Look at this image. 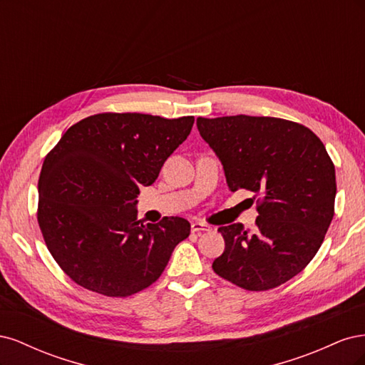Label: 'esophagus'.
<instances>
[{
  "mask_svg": "<svg viewBox=\"0 0 365 365\" xmlns=\"http://www.w3.org/2000/svg\"><path fill=\"white\" fill-rule=\"evenodd\" d=\"M210 230V225L204 224V222H193L192 224V231H195V233H201V231H208Z\"/></svg>",
  "mask_w": 365,
  "mask_h": 365,
  "instance_id": "1",
  "label": "esophagus"
}]
</instances>
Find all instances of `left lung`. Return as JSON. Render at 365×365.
Returning <instances> with one entry per match:
<instances>
[{
  "label": "left lung",
  "instance_id": "left-lung-1",
  "mask_svg": "<svg viewBox=\"0 0 365 365\" xmlns=\"http://www.w3.org/2000/svg\"><path fill=\"white\" fill-rule=\"evenodd\" d=\"M196 125L228 189L250 190L260 202L254 230L239 222L217 230L225 250L215 272L248 291L291 280L314 259L334 217L335 168L322 140L275 117H200Z\"/></svg>",
  "mask_w": 365,
  "mask_h": 365
}]
</instances>
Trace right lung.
<instances>
[{"instance_id": "1", "label": "right lung", "mask_w": 365, "mask_h": 365, "mask_svg": "<svg viewBox=\"0 0 365 365\" xmlns=\"http://www.w3.org/2000/svg\"><path fill=\"white\" fill-rule=\"evenodd\" d=\"M195 118L96 114L73 125L46 157L38 222L63 272L83 288L128 297L157 282L189 220L141 224L137 195L189 137Z\"/></svg>"}]
</instances>
